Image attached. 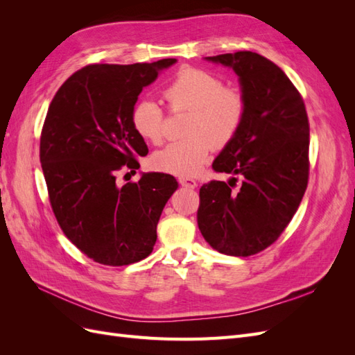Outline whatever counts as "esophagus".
Wrapping results in <instances>:
<instances>
[{
  "label": "esophagus",
  "mask_w": 355,
  "mask_h": 355,
  "mask_svg": "<svg viewBox=\"0 0 355 355\" xmlns=\"http://www.w3.org/2000/svg\"><path fill=\"white\" fill-rule=\"evenodd\" d=\"M179 184H180L182 187L189 188V189L197 188V182H196L194 179H191V178H179Z\"/></svg>",
  "instance_id": "34e87169"
}]
</instances>
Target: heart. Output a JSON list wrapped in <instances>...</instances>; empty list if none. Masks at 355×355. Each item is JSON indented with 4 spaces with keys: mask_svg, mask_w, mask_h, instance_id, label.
Segmentation results:
<instances>
[{
    "mask_svg": "<svg viewBox=\"0 0 355 355\" xmlns=\"http://www.w3.org/2000/svg\"><path fill=\"white\" fill-rule=\"evenodd\" d=\"M171 111H191L185 139L173 141L153 155L154 168L179 178L196 176L206 164L213 145L227 146L239 136L249 112L243 89L225 85L219 75L185 67L163 90ZM135 132L159 144L164 137L166 112L153 99H139L132 108Z\"/></svg>",
    "mask_w": 355,
    "mask_h": 355,
    "instance_id": "1",
    "label": "heart"
}]
</instances>
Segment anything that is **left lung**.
Instances as JSON below:
<instances>
[{"label":"left lung","mask_w":355,"mask_h":355,"mask_svg":"<svg viewBox=\"0 0 355 355\" xmlns=\"http://www.w3.org/2000/svg\"><path fill=\"white\" fill-rule=\"evenodd\" d=\"M231 67L249 102L239 136L213 161L228 184L200 188L198 228L213 249L252 256L277 241L295 216L309 178V121L302 96L274 62L253 51L207 58Z\"/></svg>","instance_id":"obj_1"}]
</instances>
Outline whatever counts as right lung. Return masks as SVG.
Returning <instances> with one entry per match:
<instances>
[{
	"instance_id": "1",
	"label": "right lung",
	"mask_w": 355,
	"mask_h": 355,
	"mask_svg": "<svg viewBox=\"0 0 355 355\" xmlns=\"http://www.w3.org/2000/svg\"><path fill=\"white\" fill-rule=\"evenodd\" d=\"M176 59L133 65H87L60 85L40 137V161L55 218L68 240L94 262L130 265L151 254L157 225L178 182L136 173L148 146L130 121L145 85ZM128 175V173H127Z\"/></svg>"
}]
</instances>
